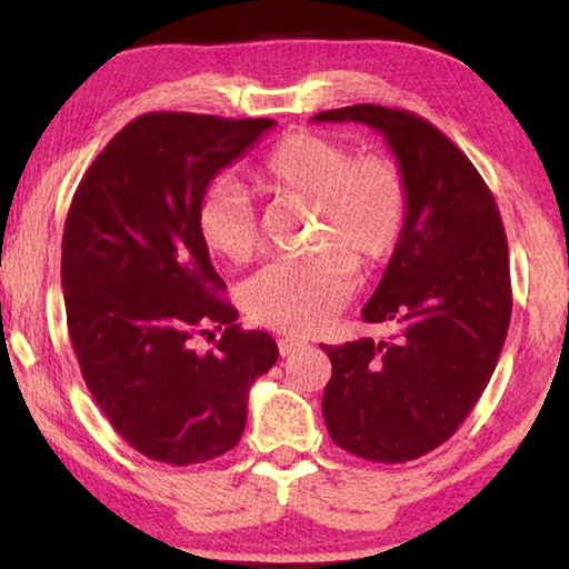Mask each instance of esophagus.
<instances>
[{
	"label": "esophagus",
	"mask_w": 569,
	"mask_h": 569,
	"mask_svg": "<svg viewBox=\"0 0 569 569\" xmlns=\"http://www.w3.org/2000/svg\"><path fill=\"white\" fill-rule=\"evenodd\" d=\"M277 347H279V355L287 357V355H292L295 349L306 347V341H300V339H292V337H282V339L277 341Z\"/></svg>",
	"instance_id": "1"
}]
</instances>
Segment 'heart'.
Here are the masks:
<instances>
[{
    "label": "heart",
    "instance_id": "b5f03b06",
    "mask_svg": "<svg viewBox=\"0 0 569 569\" xmlns=\"http://www.w3.org/2000/svg\"><path fill=\"white\" fill-rule=\"evenodd\" d=\"M259 186L277 197L313 201L318 248L308 261H274L248 279L246 310L253 321L287 333L323 329L352 292L355 263L378 267L399 248L409 214L401 168L383 154H355L337 137L295 131L271 147ZM201 243L217 259L246 263L259 243L251 199L240 186L217 181L197 207Z\"/></svg>",
    "mask_w": 569,
    "mask_h": 569
}]
</instances>
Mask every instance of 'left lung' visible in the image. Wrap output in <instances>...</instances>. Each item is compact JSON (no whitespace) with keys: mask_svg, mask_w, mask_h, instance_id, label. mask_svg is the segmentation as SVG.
<instances>
[{"mask_svg":"<svg viewBox=\"0 0 569 569\" xmlns=\"http://www.w3.org/2000/svg\"><path fill=\"white\" fill-rule=\"evenodd\" d=\"M313 121H357L386 137L409 191L401 243L365 323L393 321V339L323 345L331 440L376 463H403L453 435L479 401L508 337V238L485 178L430 121L372 103Z\"/></svg>","mask_w":569,"mask_h":569,"instance_id":"obj_1","label":"left lung"}]
</instances>
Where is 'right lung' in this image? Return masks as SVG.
Wrapping results in <instances>:
<instances>
[{
  "label": "right lung",
  "instance_id": "right-lung-1",
  "mask_svg": "<svg viewBox=\"0 0 569 569\" xmlns=\"http://www.w3.org/2000/svg\"><path fill=\"white\" fill-rule=\"evenodd\" d=\"M271 119L152 111L129 121L77 186L61 240L69 339L92 399L139 453L204 463L238 446L253 380L277 362L243 331L197 230L212 178ZM217 325L209 353L192 337Z\"/></svg>",
  "mask_w": 569,
  "mask_h": 569
}]
</instances>
